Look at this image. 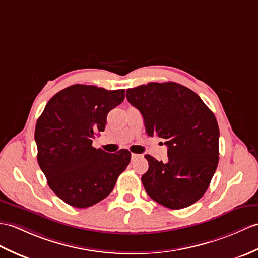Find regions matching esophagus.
<instances>
[{"mask_svg":"<svg viewBox=\"0 0 258 258\" xmlns=\"http://www.w3.org/2000/svg\"><path fill=\"white\" fill-rule=\"evenodd\" d=\"M132 159H136V158H139V157H141V155H137V154H134V153H132Z\"/></svg>","mask_w":258,"mask_h":258,"instance_id":"esophagus-1","label":"esophagus"}]
</instances>
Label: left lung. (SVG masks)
Segmentation results:
<instances>
[{"instance_id": "left-lung-1", "label": "left lung", "mask_w": 258, "mask_h": 258, "mask_svg": "<svg viewBox=\"0 0 258 258\" xmlns=\"http://www.w3.org/2000/svg\"><path fill=\"white\" fill-rule=\"evenodd\" d=\"M126 99L141 112L148 136L168 147V160L145 155L142 176L147 195L161 206L183 209L205 195L219 163L217 118L192 90L176 82H149L127 89Z\"/></svg>"}]
</instances>
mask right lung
Masks as SVG:
<instances>
[{"label":"right lung","mask_w":258,"mask_h":258,"mask_svg":"<svg viewBox=\"0 0 258 258\" xmlns=\"http://www.w3.org/2000/svg\"><path fill=\"white\" fill-rule=\"evenodd\" d=\"M125 90L74 85L48 101L35 127L37 160L48 185L62 201L88 208L103 200L131 160L127 149L110 154L92 146Z\"/></svg>","instance_id":"1"}]
</instances>
